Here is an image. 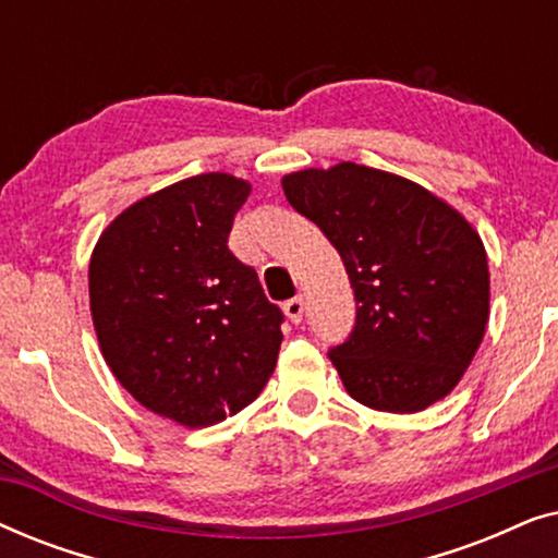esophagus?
<instances>
[{"mask_svg":"<svg viewBox=\"0 0 558 558\" xmlns=\"http://www.w3.org/2000/svg\"><path fill=\"white\" fill-rule=\"evenodd\" d=\"M284 315L292 319L294 325L302 323V317H304V300H302V296H292V300L284 302Z\"/></svg>","mask_w":558,"mask_h":558,"instance_id":"34e87169","label":"esophagus"}]
</instances>
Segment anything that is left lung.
<instances>
[{"label": "left lung", "mask_w": 558, "mask_h": 558, "mask_svg": "<svg viewBox=\"0 0 558 558\" xmlns=\"http://www.w3.org/2000/svg\"><path fill=\"white\" fill-rule=\"evenodd\" d=\"M281 187L338 248L355 292L353 332L327 353L345 391L391 414L445 399L490 315L475 228L416 182L355 162L292 172Z\"/></svg>", "instance_id": "1"}]
</instances>
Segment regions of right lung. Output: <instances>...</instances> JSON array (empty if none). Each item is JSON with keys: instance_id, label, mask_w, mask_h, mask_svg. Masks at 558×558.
I'll return each instance as SVG.
<instances>
[{"instance_id": "right-lung-1", "label": "right lung", "mask_w": 558, "mask_h": 558, "mask_svg": "<svg viewBox=\"0 0 558 558\" xmlns=\"http://www.w3.org/2000/svg\"><path fill=\"white\" fill-rule=\"evenodd\" d=\"M251 185L195 174L126 208L88 266L98 345L121 386L197 429L239 414L277 365L284 315L228 248Z\"/></svg>"}]
</instances>
